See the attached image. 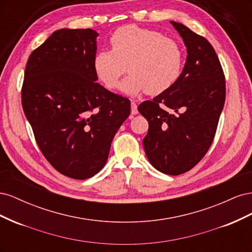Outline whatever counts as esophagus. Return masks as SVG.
I'll return each mask as SVG.
<instances>
[{"mask_svg":"<svg viewBox=\"0 0 252 252\" xmlns=\"http://www.w3.org/2000/svg\"><path fill=\"white\" fill-rule=\"evenodd\" d=\"M131 113L132 114H138V105H136L134 102H131Z\"/></svg>","mask_w":252,"mask_h":252,"instance_id":"obj_1","label":"esophagus"}]
</instances>
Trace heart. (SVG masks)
Returning <instances> with one entry per match:
<instances>
[{
    "label": "heart",
    "instance_id": "b5f03b06",
    "mask_svg": "<svg viewBox=\"0 0 252 252\" xmlns=\"http://www.w3.org/2000/svg\"><path fill=\"white\" fill-rule=\"evenodd\" d=\"M111 50L98 51L94 69L105 87L135 96L144 91L156 95L172 87L180 78L184 52L181 45L165 34L134 25L121 27L110 37Z\"/></svg>",
    "mask_w": 252,
    "mask_h": 252
}]
</instances>
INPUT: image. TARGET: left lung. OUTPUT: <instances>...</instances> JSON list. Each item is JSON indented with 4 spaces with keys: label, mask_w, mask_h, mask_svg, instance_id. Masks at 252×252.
Masks as SVG:
<instances>
[{
    "label": "left lung",
    "mask_w": 252,
    "mask_h": 252,
    "mask_svg": "<svg viewBox=\"0 0 252 252\" xmlns=\"http://www.w3.org/2000/svg\"><path fill=\"white\" fill-rule=\"evenodd\" d=\"M170 23L186 46L184 68L172 87L141 103L138 110L149 124L143 140L149 163L165 174L178 175L194 167L211 146L226 88L211 44L181 23Z\"/></svg>",
    "instance_id": "8db88e82"
}]
</instances>
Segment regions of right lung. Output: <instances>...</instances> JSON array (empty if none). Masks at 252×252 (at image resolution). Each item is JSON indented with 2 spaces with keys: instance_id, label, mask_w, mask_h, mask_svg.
<instances>
[{
  "instance_id": "add662e5",
  "label": "right lung",
  "mask_w": 252,
  "mask_h": 252,
  "mask_svg": "<svg viewBox=\"0 0 252 252\" xmlns=\"http://www.w3.org/2000/svg\"><path fill=\"white\" fill-rule=\"evenodd\" d=\"M93 29H59L30 55L22 106L44 157L60 173L94 177L130 114V101L96 83Z\"/></svg>"
}]
</instances>
